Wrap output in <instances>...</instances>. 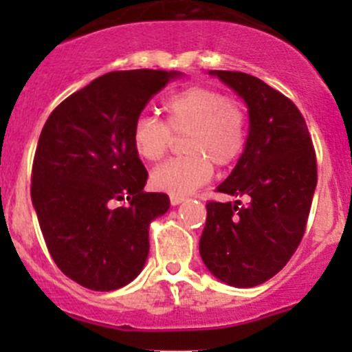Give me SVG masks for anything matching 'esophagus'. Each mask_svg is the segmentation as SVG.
<instances>
[{
	"mask_svg": "<svg viewBox=\"0 0 352 352\" xmlns=\"http://www.w3.org/2000/svg\"><path fill=\"white\" fill-rule=\"evenodd\" d=\"M186 197H180V196H170V202H172V206H177L180 204V202L184 201Z\"/></svg>",
	"mask_w": 352,
	"mask_h": 352,
	"instance_id": "obj_1",
	"label": "esophagus"
}]
</instances>
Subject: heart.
<instances>
[{"label":"heart","instance_id":"b5f03b06","mask_svg":"<svg viewBox=\"0 0 352 352\" xmlns=\"http://www.w3.org/2000/svg\"><path fill=\"white\" fill-rule=\"evenodd\" d=\"M165 120L153 116L134 120L133 146L146 162H158L168 151L173 134H187L186 156L172 158L151 173L155 189L186 197L212 175V163L230 166L247 148L248 119L236 102L208 87H189L163 102Z\"/></svg>","mask_w":352,"mask_h":352}]
</instances>
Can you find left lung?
Masks as SVG:
<instances>
[{"mask_svg":"<svg viewBox=\"0 0 352 352\" xmlns=\"http://www.w3.org/2000/svg\"><path fill=\"white\" fill-rule=\"evenodd\" d=\"M243 98L248 140L216 192L247 202L206 204L199 252L223 283L252 287L287 264L305 235L317 187V156L296 105L258 78L240 71H209Z\"/></svg>","mask_w":352,"mask_h":352,"instance_id":"1","label":"left lung"}]
</instances>
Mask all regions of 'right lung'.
<instances>
[{
	"label": "right lung",
	"instance_id": "1",
	"mask_svg": "<svg viewBox=\"0 0 352 352\" xmlns=\"http://www.w3.org/2000/svg\"><path fill=\"white\" fill-rule=\"evenodd\" d=\"M177 71H112L63 100L42 127L32 202L52 261L78 285L113 291L141 272L150 223L170 199L144 192L134 120ZM122 201V205L118 202Z\"/></svg>",
	"mask_w": 352,
	"mask_h": 352
}]
</instances>
